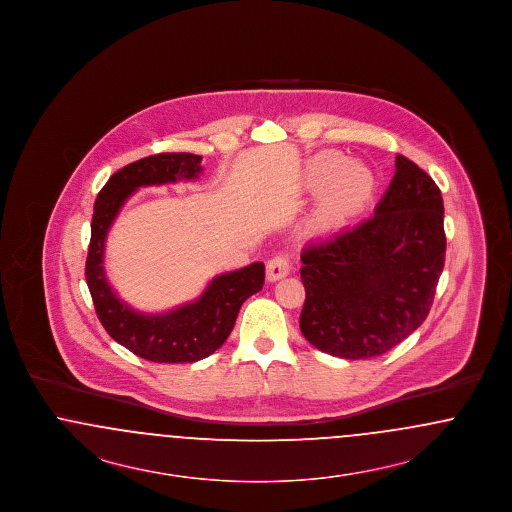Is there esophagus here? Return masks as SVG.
Instances as JSON below:
<instances>
[{
	"instance_id": "34e87169",
	"label": "esophagus",
	"mask_w": 512,
	"mask_h": 512,
	"mask_svg": "<svg viewBox=\"0 0 512 512\" xmlns=\"http://www.w3.org/2000/svg\"><path fill=\"white\" fill-rule=\"evenodd\" d=\"M290 268H292V263L286 255H276L267 263V278L270 282H276V280L288 276Z\"/></svg>"
}]
</instances>
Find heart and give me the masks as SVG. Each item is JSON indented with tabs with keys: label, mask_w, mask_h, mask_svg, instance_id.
Returning <instances> with one entry per match:
<instances>
[{
	"label": "heart",
	"mask_w": 512,
	"mask_h": 512,
	"mask_svg": "<svg viewBox=\"0 0 512 512\" xmlns=\"http://www.w3.org/2000/svg\"><path fill=\"white\" fill-rule=\"evenodd\" d=\"M309 192L320 194V215L340 222L361 211L376 192V174L361 161H347L338 151L313 155L303 171Z\"/></svg>",
	"instance_id": "b5f03b06"
}]
</instances>
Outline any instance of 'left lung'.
<instances>
[{
    "label": "left lung",
    "instance_id": "left-lung-1",
    "mask_svg": "<svg viewBox=\"0 0 512 512\" xmlns=\"http://www.w3.org/2000/svg\"><path fill=\"white\" fill-rule=\"evenodd\" d=\"M301 334L341 359L384 355L426 320L445 263L443 197L413 161L395 157L370 219L301 253Z\"/></svg>",
    "mask_w": 512,
    "mask_h": 512
}]
</instances>
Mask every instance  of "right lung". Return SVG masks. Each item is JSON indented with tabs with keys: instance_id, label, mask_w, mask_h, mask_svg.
<instances>
[{
	"instance_id": "1",
	"label": "right lung",
	"mask_w": 512,
	"mask_h": 512,
	"mask_svg": "<svg viewBox=\"0 0 512 512\" xmlns=\"http://www.w3.org/2000/svg\"><path fill=\"white\" fill-rule=\"evenodd\" d=\"M201 159L194 153H159L130 163L107 180L94 205L86 282L96 313L113 340L151 363H195L215 353L230 336L245 299L265 284V265L257 261L222 272L197 299L163 313L136 311L109 284L105 242L122 205L140 188L194 182L203 172Z\"/></svg>"
}]
</instances>
